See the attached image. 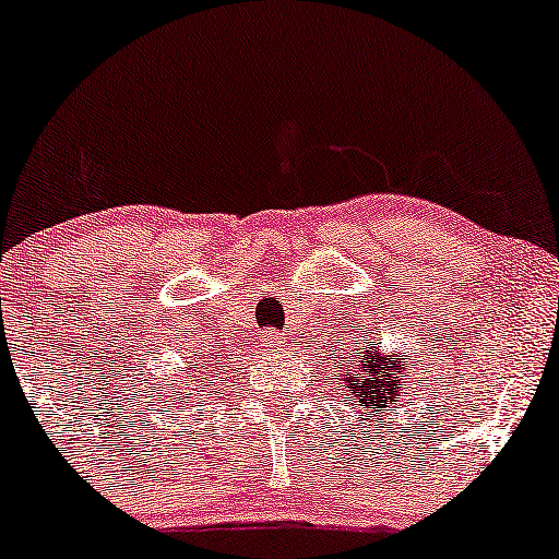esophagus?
<instances>
[{
  "label": "esophagus",
  "mask_w": 559,
  "mask_h": 559,
  "mask_svg": "<svg viewBox=\"0 0 559 559\" xmlns=\"http://www.w3.org/2000/svg\"><path fill=\"white\" fill-rule=\"evenodd\" d=\"M265 346H267V349H281V346H284V342H281L278 336H271V338H267V342H265Z\"/></svg>",
  "instance_id": "1"
}]
</instances>
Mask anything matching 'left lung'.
Returning <instances> with one entry per match:
<instances>
[{
	"mask_svg": "<svg viewBox=\"0 0 559 559\" xmlns=\"http://www.w3.org/2000/svg\"><path fill=\"white\" fill-rule=\"evenodd\" d=\"M407 376H413L407 352H383L370 338H362V346L342 357L344 402L349 404L355 396L360 407L373 409L381 420V409L402 400L409 383Z\"/></svg>",
	"mask_w": 559,
	"mask_h": 559,
	"instance_id": "1",
	"label": "left lung"
}]
</instances>
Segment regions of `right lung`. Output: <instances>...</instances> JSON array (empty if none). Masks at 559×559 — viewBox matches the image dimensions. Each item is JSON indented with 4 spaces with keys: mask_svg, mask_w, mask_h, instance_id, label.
<instances>
[{
    "mask_svg": "<svg viewBox=\"0 0 559 559\" xmlns=\"http://www.w3.org/2000/svg\"><path fill=\"white\" fill-rule=\"evenodd\" d=\"M186 386H191V383H186ZM183 394H186V391H183ZM178 396H181V394H176V400H178Z\"/></svg>",
    "mask_w": 559,
    "mask_h": 559,
    "instance_id": "obj_1",
    "label": "right lung"
}]
</instances>
